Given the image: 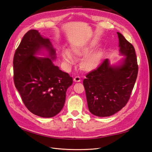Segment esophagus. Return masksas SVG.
<instances>
[{
    "label": "esophagus",
    "mask_w": 152,
    "mask_h": 152,
    "mask_svg": "<svg viewBox=\"0 0 152 152\" xmlns=\"http://www.w3.org/2000/svg\"><path fill=\"white\" fill-rule=\"evenodd\" d=\"M73 81L75 82H80L81 81L80 78L79 77H75L74 79H73Z\"/></svg>",
    "instance_id": "esophagus-1"
}]
</instances>
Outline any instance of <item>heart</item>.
I'll return each mask as SVG.
<instances>
[{"label": "heart", "instance_id": "obj_1", "mask_svg": "<svg viewBox=\"0 0 152 152\" xmlns=\"http://www.w3.org/2000/svg\"><path fill=\"white\" fill-rule=\"evenodd\" d=\"M96 46V43L92 42L79 46L72 47L71 53L77 58H82L80 62V67L82 70L91 72L96 70L103 61L106 54L104 48H99L92 52ZM63 61L67 66H70L74 61L73 56L68 50L61 53Z\"/></svg>", "mask_w": 152, "mask_h": 152}]
</instances>
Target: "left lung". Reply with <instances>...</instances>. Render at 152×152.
Listing matches in <instances>:
<instances>
[{
    "mask_svg": "<svg viewBox=\"0 0 152 152\" xmlns=\"http://www.w3.org/2000/svg\"><path fill=\"white\" fill-rule=\"evenodd\" d=\"M117 35L119 53L124 58L115 65L106 59L83 81L89 112L98 117L111 116L125 107L136 80L135 49L121 33Z\"/></svg>",
    "mask_w": 152,
    "mask_h": 152,
    "instance_id": "8db88e82",
    "label": "left lung"
}]
</instances>
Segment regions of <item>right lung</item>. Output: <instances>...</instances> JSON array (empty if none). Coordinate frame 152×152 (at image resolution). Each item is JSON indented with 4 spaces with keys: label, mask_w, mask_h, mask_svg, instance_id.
<instances>
[{
    "label": "right lung",
    "mask_w": 152,
    "mask_h": 152,
    "mask_svg": "<svg viewBox=\"0 0 152 152\" xmlns=\"http://www.w3.org/2000/svg\"><path fill=\"white\" fill-rule=\"evenodd\" d=\"M56 58L49 39L36 30L24 35L14 56L16 88L29 111L41 117L50 118L61 112L73 83L68 73L54 65Z\"/></svg>",
    "instance_id": "add662e5"
}]
</instances>
